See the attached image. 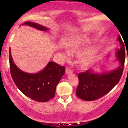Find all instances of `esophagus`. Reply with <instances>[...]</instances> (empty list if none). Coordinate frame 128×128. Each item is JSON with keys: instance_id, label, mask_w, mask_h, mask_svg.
<instances>
[{"instance_id": "1", "label": "esophagus", "mask_w": 128, "mask_h": 128, "mask_svg": "<svg viewBox=\"0 0 128 128\" xmlns=\"http://www.w3.org/2000/svg\"><path fill=\"white\" fill-rule=\"evenodd\" d=\"M66 74H70L72 73V70L70 67H66Z\"/></svg>"}]
</instances>
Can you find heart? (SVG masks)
<instances>
[{
  "mask_svg": "<svg viewBox=\"0 0 128 128\" xmlns=\"http://www.w3.org/2000/svg\"><path fill=\"white\" fill-rule=\"evenodd\" d=\"M90 62H91V61L89 60H83V61L81 62V66H82L83 67H87L90 65Z\"/></svg>",
  "mask_w": 128,
  "mask_h": 128,
  "instance_id": "1",
  "label": "heart"
}]
</instances>
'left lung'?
<instances>
[{"mask_svg":"<svg viewBox=\"0 0 128 128\" xmlns=\"http://www.w3.org/2000/svg\"><path fill=\"white\" fill-rule=\"evenodd\" d=\"M118 40L121 46L116 54L120 66L115 70L106 74H94L91 70L78 74L79 84L76 90L78 98L85 101L96 100L110 92L119 82L124 67L125 44H124L120 36Z\"/></svg>","mask_w":128,"mask_h":128,"instance_id":"1","label":"left lung"}]
</instances>
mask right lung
Here are the masks:
<instances>
[{
    "instance_id": "right-lung-1",
    "label": "right lung",
    "mask_w": 128,
    "mask_h": 128,
    "mask_svg": "<svg viewBox=\"0 0 128 128\" xmlns=\"http://www.w3.org/2000/svg\"><path fill=\"white\" fill-rule=\"evenodd\" d=\"M23 25L33 26L38 30L48 29L42 25L24 22ZM10 69L14 82L21 92L28 97L38 102H47L54 97L56 86L65 72V67L54 62H49L44 69L36 74H30L20 70L12 61L9 51Z\"/></svg>"
}]
</instances>
